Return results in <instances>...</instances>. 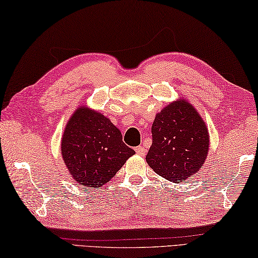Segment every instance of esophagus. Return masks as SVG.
Segmentation results:
<instances>
[{
    "label": "esophagus",
    "instance_id": "1",
    "mask_svg": "<svg viewBox=\"0 0 258 258\" xmlns=\"http://www.w3.org/2000/svg\"><path fill=\"white\" fill-rule=\"evenodd\" d=\"M135 151H136V153L138 155H141V157H143V155H145V147L144 146H137L136 149H135Z\"/></svg>",
    "mask_w": 258,
    "mask_h": 258
}]
</instances>
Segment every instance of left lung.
Returning a JSON list of instances; mask_svg holds the SVG:
<instances>
[{
    "instance_id": "1",
    "label": "left lung",
    "mask_w": 258,
    "mask_h": 258,
    "mask_svg": "<svg viewBox=\"0 0 258 258\" xmlns=\"http://www.w3.org/2000/svg\"><path fill=\"white\" fill-rule=\"evenodd\" d=\"M152 138L146 162L172 183H180L200 170L208 154V129L185 99L172 101L157 114Z\"/></svg>"
}]
</instances>
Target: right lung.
I'll list each match as a JSON object with an SVG mask.
<instances>
[{
  "label": "right lung",
  "mask_w": 258,
  "mask_h": 258,
  "mask_svg": "<svg viewBox=\"0 0 258 258\" xmlns=\"http://www.w3.org/2000/svg\"><path fill=\"white\" fill-rule=\"evenodd\" d=\"M61 154L75 181L86 187H100L135 151L124 144L121 132L106 116L81 106L65 126Z\"/></svg>",
  "instance_id": "1"
}]
</instances>
